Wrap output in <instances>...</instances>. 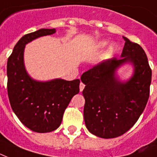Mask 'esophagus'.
I'll return each mask as SVG.
<instances>
[{
  "mask_svg": "<svg viewBox=\"0 0 157 157\" xmlns=\"http://www.w3.org/2000/svg\"><path fill=\"white\" fill-rule=\"evenodd\" d=\"M84 88H85V85L83 84L82 82H81V84H80V91H82Z\"/></svg>",
  "mask_w": 157,
  "mask_h": 157,
  "instance_id": "esophagus-1",
  "label": "esophagus"
}]
</instances>
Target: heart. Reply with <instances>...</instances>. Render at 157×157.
Wrapping results in <instances>:
<instances>
[{"label": "heart", "instance_id": "1", "mask_svg": "<svg viewBox=\"0 0 157 157\" xmlns=\"http://www.w3.org/2000/svg\"><path fill=\"white\" fill-rule=\"evenodd\" d=\"M108 44H109V41L108 40H100L99 42L97 43V48L100 50L101 49H104L105 47H106V46H108ZM117 46L116 45V44H111L110 46H109V47H108L107 49V53L108 54H110V55H111V54H114L115 52H117Z\"/></svg>", "mask_w": 157, "mask_h": 157}]
</instances>
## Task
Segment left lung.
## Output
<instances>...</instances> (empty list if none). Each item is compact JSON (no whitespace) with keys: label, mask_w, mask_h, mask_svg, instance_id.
I'll use <instances>...</instances> for the list:
<instances>
[{"label":"left lung","mask_w":157,"mask_h":157,"mask_svg":"<svg viewBox=\"0 0 157 157\" xmlns=\"http://www.w3.org/2000/svg\"><path fill=\"white\" fill-rule=\"evenodd\" d=\"M125 46L120 59L111 58L83 73L86 85L84 121L98 137L115 138L126 133L137 121L149 98L151 70L142 47L123 36ZM131 65L129 78L121 80L118 71Z\"/></svg>","instance_id":"8db88e82"}]
</instances>
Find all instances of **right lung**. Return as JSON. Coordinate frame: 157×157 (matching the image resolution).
<instances>
[{
	"mask_svg": "<svg viewBox=\"0 0 157 157\" xmlns=\"http://www.w3.org/2000/svg\"><path fill=\"white\" fill-rule=\"evenodd\" d=\"M56 32L55 28H42L23 36L7 61V91L10 106L24 126L38 133L57 129L71 100L80 91L79 79L38 81L32 78L25 69V46L37 38Z\"/></svg>",
	"mask_w": 157,
	"mask_h": 157,
	"instance_id": "right-lung-1",
	"label": "right lung"
}]
</instances>
